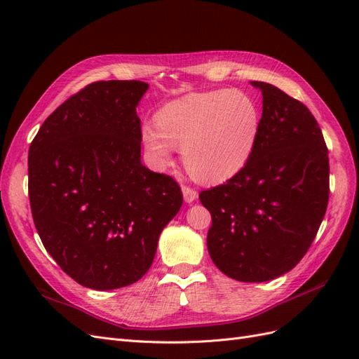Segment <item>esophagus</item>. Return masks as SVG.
<instances>
[{
	"instance_id": "34e87169",
	"label": "esophagus",
	"mask_w": 359,
	"mask_h": 359,
	"mask_svg": "<svg viewBox=\"0 0 359 359\" xmlns=\"http://www.w3.org/2000/svg\"><path fill=\"white\" fill-rule=\"evenodd\" d=\"M182 196H184V201L190 203L198 198V193L190 186H182Z\"/></svg>"
}]
</instances>
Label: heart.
Returning a JSON list of instances; mask_svg holds the SVG:
<instances>
[{"label": "heart", "instance_id": "obj_1", "mask_svg": "<svg viewBox=\"0 0 359 359\" xmlns=\"http://www.w3.org/2000/svg\"><path fill=\"white\" fill-rule=\"evenodd\" d=\"M156 124L142 127V144L151 157L166 165L177 145L193 178L219 182L236 175L252 157L260 115L245 93L217 90L166 104Z\"/></svg>", "mask_w": 359, "mask_h": 359}]
</instances>
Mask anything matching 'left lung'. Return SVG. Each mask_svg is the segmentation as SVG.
Returning a JSON list of instances; mask_svg holds the SVG:
<instances>
[{"mask_svg": "<svg viewBox=\"0 0 359 359\" xmlns=\"http://www.w3.org/2000/svg\"><path fill=\"white\" fill-rule=\"evenodd\" d=\"M252 83L264 99L253 154L199 199L212 219L206 245L215 266L260 283L286 274L310 248L327 212L330 160L306 104L271 83Z\"/></svg>", "mask_w": 359, "mask_h": 359, "instance_id": "1", "label": "left lung"}]
</instances>
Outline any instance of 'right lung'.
Here are the masks:
<instances>
[{
    "mask_svg": "<svg viewBox=\"0 0 359 359\" xmlns=\"http://www.w3.org/2000/svg\"><path fill=\"white\" fill-rule=\"evenodd\" d=\"M140 81H99L58 106L28 151L32 220L48 253L79 285L111 290L153 264L182 205L178 182L140 163Z\"/></svg>",
    "mask_w": 359,
    "mask_h": 359,
    "instance_id": "obj_1",
    "label": "right lung"
}]
</instances>
